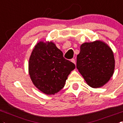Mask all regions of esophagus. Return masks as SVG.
<instances>
[{
  "mask_svg": "<svg viewBox=\"0 0 123 123\" xmlns=\"http://www.w3.org/2000/svg\"><path fill=\"white\" fill-rule=\"evenodd\" d=\"M71 62L75 65V60L74 58H72V59H71Z\"/></svg>",
  "mask_w": 123,
  "mask_h": 123,
  "instance_id": "obj_1",
  "label": "esophagus"
}]
</instances>
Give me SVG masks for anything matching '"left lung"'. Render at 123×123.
<instances>
[{
	"instance_id": "8db88e82",
	"label": "left lung",
	"mask_w": 123,
	"mask_h": 123,
	"mask_svg": "<svg viewBox=\"0 0 123 123\" xmlns=\"http://www.w3.org/2000/svg\"><path fill=\"white\" fill-rule=\"evenodd\" d=\"M77 68L89 86L93 88L101 87L114 72L113 52L101 41L83 43L77 55Z\"/></svg>"
}]
</instances>
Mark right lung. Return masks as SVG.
Instances as JSON below:
<instances>
[{
  "label": "right lung",
  "instance_id": "add662e5",
  "mask_svg": "<svg viewBox=\"0 0 123 123\" xmlns=\"http://www.w3.org/2000/svg\"><path fill=\"white\" fill-rule=\"evenodd\" d=\"M29 74L34 85L46 95H54L65 86L75 65L65 59L63 54L52 42H40L29 60Z\"/></svg>",
  "mask_w": 123,
  "mask_h": 123
}]
</instances>
